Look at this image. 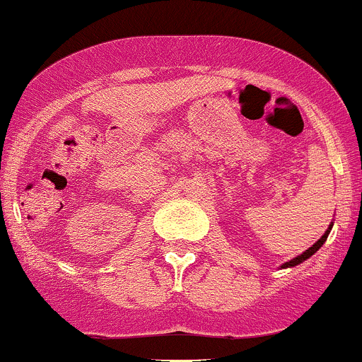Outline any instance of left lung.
Instances as JSON below:
<instances>
[{
	"mask_svg": "<svg viewBox=\"0 0 362 362\" xmlns=\"http://www.w3.org/2000/svg\"><path fill=\"white\" fill-rule=\"evenodd\" d=\"M332 227H333V222H332V223H329V227H328V229H326V232H325V234H322V235H321V239H317V241H315V243H314V245H312L309 250H305V251H303V253H302V255H298V257L291 258V260H290V262H284V264H283V265H281V269H290V267H295V265H300V264H303V262H305V260H307V258H310V257H312V255H314V253H315V251H317L319 248H321V246H322V245H325V241H326V239H328L329 232H332Z\"/></svg>",
	"mask_w": 362,
	"mask_h": 362,
	"instance_id": "obj_1",
	"label": "left lung"
}]
</instances>
